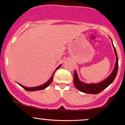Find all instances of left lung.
<instances>
[{
  "mask_svg": "<svg viewBox=\"0 0 125 125\" xmlns=\"http://www.w3.org/2000/svg\"><path fill=\"white\" fill-rule=\"evenodd\" d=\"M112 44H113L114 52H115V56H116V61H115L114 68L111 73V74L106 79H104L101 82L97 83H86L80 81L79 80L77 73L76 71L75 70L74 74V85L78 90L82 92V93H86V94H97L100 93V92L104 90V89H106L110 84H111L113 82L117 75V72H118V60L116 50H115V47L113 45V41H112Z\"/></svg>",
  "mask_w": 125,
  "mask_h": 125,
  "instance_id": "obj_1",
  "label": "left lung"
}]
</instances>
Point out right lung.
I'll use <instances>...</instances> for the list:
<instances>
[{
    "label": "right lung",
    "mask_w": 125,
    "mask_h": 125,
    "mask_svg": "<svg viewBox=\"0 0 125 125\" xmlns=\"http://www.w3.org/2000/svg\"><path fill=\"white\" fill-rule=\"evenodd\" d=\"M61 66H62V65H60L59 66H58L57 68L56 69H55V70L54 71L53 74H52V76L51 77V78H50V79H49V80H48V81L46 82V83H45L43 84V85H40V86H35V87H25V86H23V85H21V84H19V83H18V84L20 85V86H22V88H23V89H25V90L28 91H35L42 90V89H45V88H47V87L49 85L51 84V83L52 82V80H53L54 74L55 71H56L57 70H58V69H59V68H60Z\"/></svg>",
    "instance_id": "right-lung-1"
}]
</instances>
